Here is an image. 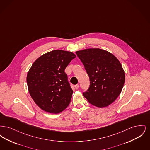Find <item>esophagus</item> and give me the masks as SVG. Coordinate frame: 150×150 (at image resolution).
<instances>
[{
	"label": "esophagus",
	"instance_id": "34e87169",
	"mask_svg": "<svg viewBox=\"0 0 150 150\" xmlns=\"http://www.w3.org/2000/svg\"><path fill=\"white\" fill-rule=\"evenodd\" d=\"M75 88L76 89H78L79 88V84H76L75 86Z\"/></svg>",
	"mask_w": 150,
	"mask_h": 150
}]
</instances>
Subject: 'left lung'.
<instances>
[{
  "label": "left lung",
  "mask_w": 150,
  "mask_h": 150,
  "mask_svg": "<svg viewBox=\"0 0 150 150\" xmlns=\"http://www.w3.org/2000/svg\"><path fill=\"white\" fill-rule=\"evenodd\" d=\"M90 81L83 96L97 107H107L117 98L125 82L120 62L110 52L98 48L76 52Z\"/></svg>",
  "instance_id": "8db88e82"
}]
</instances>
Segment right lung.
Instances as JSON below:
<instances>
[{
  "mask_svg": "<svg viewBox=\"0 0 150 150\" xmlns=\"http://www.w3.org/2000/svg\"><path fill=\"white\" fill-rule=\"evenodd\" d=\"M75 57L71 52L52 50L32 64L27 75L29 93L44 111L57 114L69 106L73 91L64 70Z\"/></svg>",
  "mask_w": 150,
  "mask_h": 150,
  "instance_id": "obj_1",
  "label": "right lung"
}]
</instances>
